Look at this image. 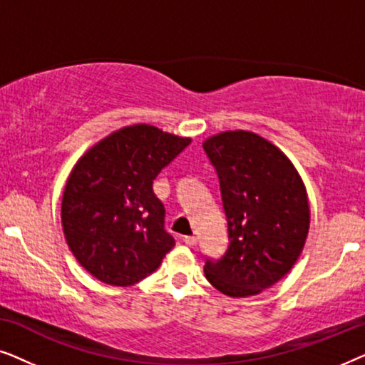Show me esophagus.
Segmentation results:
<instances>
[{
    "mask_svg": "<svg viewBox=\"0 0 365 365\" xmlns=\"http://www.w3.org/2000/svg\"><path fill=\"white\" fill-rule=\"evenodd\" d=\"M182 241H184V244H186V246H189V247H194V246H196V244H197V239L194 237V236H186V237L182 239Z\"/></svg>",
    "mask_w": 365,
    "mask_h": 365,
    "instance_id": "esophagus-1",
    "label": "esophagus"
}]
</instances>
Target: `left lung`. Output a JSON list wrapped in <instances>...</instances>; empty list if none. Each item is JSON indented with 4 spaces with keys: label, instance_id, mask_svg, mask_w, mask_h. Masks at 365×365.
Returning <instances> with one entry per match:
<instances>
[{
    "label": "left lung",
    "instance_id": "obj_1",
    "mask_svg": "<svg viewBox=\"0 0 365 365\" xmlns=\"http://www.w3.org/2000/svg\"><path fill=\"white\" fill-rule=\"evenodd\" d=\"M202 148L216 168L229 246L204 274L219 292L249 297L281 281L301 256L311 207L301 174L276 144L251 131H224Z\"/></svg>",
    "mask_w": 365,
    "mask_h": 365
}]
</instances>
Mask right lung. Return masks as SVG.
<instances>
[{"label": "right lung", "instance_id": "right-lung-1", "mask_svg": "<svg viewBox=\"0 0 365 365\" xmlns=\"http://www.w3.org/2000/svg\"><path fill=\"white\" fill-rule=\"evenodd\" d=\"M189 143L151 124H133L108 134L74 164L63 192V232L98 281L133 286L173 249L153 181Z\"/></svg>", "mask_w": 365, "mask_h": 365}]
</instances>
